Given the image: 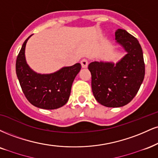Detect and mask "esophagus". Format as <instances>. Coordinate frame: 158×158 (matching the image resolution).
I'll return each instance as SVG.
<instances>
[{
  "label": "esophagus",
  "mask_w": 158,
  "mask_h": 158,
  "mask_svg": "<svg viewBox=\"0 0 158 158\" xmlns=\"http://www.w3.org/2000/svg\"><path fill=\"white\" fill-rule=\"evenodd\" d=\"M81 64L82 68H87V65H88V60H86V59H83L81 61Z\"/></svg>",
  "instance_id": "34e87169"
}]
</instances>
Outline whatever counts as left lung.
I'll list each match as a JSON object with an SVG mask.
<instances>
[{
  "label": "left lung",
  "mask_w": 158,
  "mask_h": 158,
  "mask_svg": "<svg viewBox=\"0 0 158 158\" xmlns=\"http://www.w3.org/2000/svg\"><path fill=\"white\" fill-rule=\"evenodd\" d=\"M115 40L127 54L114 64L93 62L89 64L95 98L107 107H120L133 99L145 75L143 51L139 42L126 30L118 28Z\"/></svg>",
  "instance_id": "1"
}]
</instances>
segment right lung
Returning <instances> with one entry per match:
<instances>
[{"mask_svg": "<svg viewBox=\"0 0 158 158\" xmlns=\"http://www.w3.org/2000/svg\"><path fill=\"white\" fill-rule=\"evenodd\" d=\"M31 36L25 40L17 57V77L25 96L31 104L42 109H57L67 103L81 64L64 67L51 74L35 73L28 67L25 58V48Z\"/></svg>", "mask_w": 158, "mask_h": 158, "instance_id": "obj_1", "label": "right lung"}]
</instances>
